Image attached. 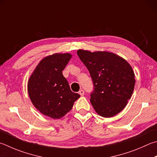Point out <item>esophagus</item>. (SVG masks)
Returning <instances> with one entry per match:
<instances>
[{
    "label": "esophagus",
    "mask_w": 157,
    "mask_h": 157,
    "mask_svg": "<svg viewBox=\"0 0 157 157\" xmlns=\"http://www.w3.org/2000/svg\"><path fill=\"white\" fill-rule=\"evenodd\" d=\"M79 95H80L81 96H83L84 95V90H79Z\"/></svg>",
    "instance_id": "esophagus-1"
}]
</instances>
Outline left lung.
Returning a JSON list of instances; mask_svg holds the SVG:
<instances>
[{
  "label": "left lung",
  "mask_w": 157,
  "mask_h": 157,
  "mask_svg": "<svg viewBox=\"0 0 157 157\" xmlns=\"http://www.w3.org/2000/svg\"><path fill=\"white\" fill-rule=\"evenodd\" d=\"M90 73L93 84L90 101L104 117L116 115L126 106L135 88V73L124 59L115 54L98 51H77Z\"/></svg>",
  "instance_id": "obj_1"
}]
</instances>
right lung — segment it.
<instances>
[{
  "label": "right lung",
  "instance_id": "right-lung-1",
  "mask_svg": "<svg viewBox=\"0 0 157 157\" xmlns=\"http://www.w3.org/2000/svg\"><path fill=\"white\" fill-rule=\"evenodd\" d=\"M69 53H56L42 59L30 77L28 93L37 109L53 119H59L72 109L80 95L71 91L62 75Z\"/></svg>",
  "mask_w": 157,
  "mask_h": 157
}]
</instances>
